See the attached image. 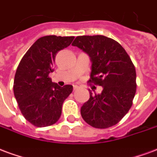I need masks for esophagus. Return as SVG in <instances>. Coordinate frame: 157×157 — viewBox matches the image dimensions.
Segmentation results:
<instances>
[{"instance_id": "34e87169", "label": "esophagus", "mask_w": 157, "mask_h": 157, "mask_svg": "<svg viewBox=\"0 0 157 157\" xmlns=\"http://www.w3.org/2000/svg\"><path fill=\"white\" fill-rule=\"evenodd\" d=\"M73 88H74V90H76V89H78L79 86L77 85H73Z\"/></svg>"}]
</instances>
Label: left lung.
I'll list each match as a JSON object with an SVG mask.
<instances>
[{
    "label": "left lung",
    "mask_w": 157,
    "mask_h": 157,
    "mask_svg": "<svg viewBox=\"0 0 157 157\" xmlns=\"http://www.w3.org/2000/svg\"><path fill=\"white\" fill-rule=\"evenodd\" d=\"M72 46L90 56L89 82L103 87L101 93L90 91V98L81 108L86 122L105 129L119 122L132 105L136 90V73L131 58L119 43L104 36H77Z\"/></svg>",
    "instance_id": "obj_1"
}]
</instances>
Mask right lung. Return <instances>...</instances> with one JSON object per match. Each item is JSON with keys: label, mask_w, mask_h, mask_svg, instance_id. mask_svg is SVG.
Listing matches in <instances>:
<instances>
[{"label": "right lung", "mask_w": 157, "mask_h": 157, "mask_svg": "<svg viewBox=\"0 0 157 157\" xmlns=\"http://www.w3.org/2000/svg\"><path fill=\"white\" fill-rule=\"evenodd\" d=\"M74 36H46L30 47L20 62L13 90L25 120L37 127L55 124L61 115L62 104L72 92L71 85L63 87L52 82L57 52L71 45Z\"/></svg>", "instance_id": "obj_1"}]
</instances>
